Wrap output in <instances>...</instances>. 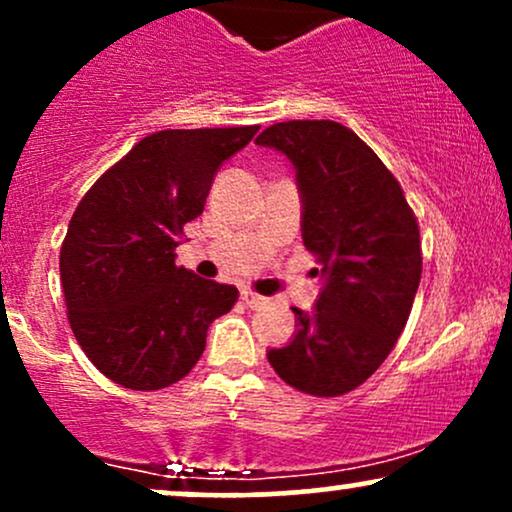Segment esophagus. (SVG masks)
Wrapping results in <instances>:
<instances>
[{
    "mask_svg": "<svg viewBox=\"0 0 512 512\" xmlns=\"http://www.w3.org/2000/svg\"><path fill=\"white\" fill-rule=\"evenodd\" d=\"M243 301H245V305H250V308H264V305L269 303V298H264V296H260V293L245 289L243 291Z\"/></svg>",
    "mask_w": 512,
    "mask_h": 512,
    "instance_id": "34e87169",
    "label": "esophagus"
}]
</instances>
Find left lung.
<instances>
[{"instance_id":"obj_1","label":"left lung","mask_w":512,"mask_h":512,"mask_svg":"<svg viewBox=\"0 0 512 512\" xmlns=\"http://www.w3.org/2000/svg\"><path fill=\"white\" fill-rule=\"evenodd\" d=\"M257 144L296 168L303 245L322 264L315 308L267 358L305 395L339 397L366 383L407 325L421 281L419 223L385 163L332 120L276 122Z\"/></svg>"}]
</instances>
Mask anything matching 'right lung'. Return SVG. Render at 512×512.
<instances>
[{
  "mask_svg": "<svg viewBox=\"0 0 512 512\" xmlns=\"http://www.w3.org/2000/svg\"><path fill=\"white\" fill-rule=\"evenodd\" d=\"M260 127L163 129L93 182L60 250L67 317L88 361L129 390L185 378L236 286L175 267L182 226L197 219L223 161Z\"/></svg>",
  "mask_w": 512,
  "mask_h": 512,
  "instance_id": "add662e5",
  "label": "right lung"
}]
</instances>
